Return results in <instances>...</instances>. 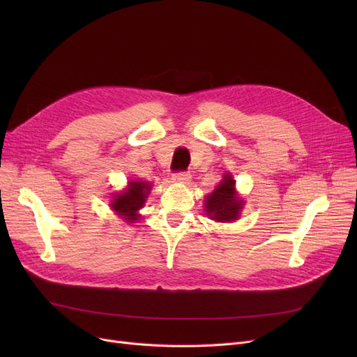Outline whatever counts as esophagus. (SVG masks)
Listing matches in <instances>:
<instances>
[{
    "label": "esophagus",
    "instance_id": "obj_1",
    "mask_svg": "<svg viewBox=\"0 0 357 357\" xmlns=\"http://www.w3.org/2000/svg\"><path fill=\"white\" fill-rule=\"evenodd\" d=\"M172 180L177 183H188L190 180V174L188 171H177L174 172V176H172Z\"/></svg>",
    "mask_w": 357,
    "mask_h": 357
}]
</instances>
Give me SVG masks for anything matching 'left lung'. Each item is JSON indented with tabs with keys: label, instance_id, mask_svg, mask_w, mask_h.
I'll list each match as a JSON object with an SVG mask.
<instances>
[{
	"label": "left lung",
	"instance_id": "left-lung-1",
	"mask_svg": "<svg viewBox=\"0 0 357 357\" xmlns=\"http://www.w3.org/2000/svg\"><path fill=\"white\" fill-rule=\"evenodd\" d=\"M241 210V199L235 197V181L226 174L225 180L213 190L207 198L205 211L211 219L219 222H231L238 219Z\"/></svg>",
	"mask_w": 357,
	"mask_h": 357
}]
</instances>
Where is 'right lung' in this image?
<instances>
[{
  "mask_svg": "<svg viewBox=\"0 0 357 357\" xmlns=\"http://www.w3.org/2000/svg\"><path fill=\"white\" fill-rule=\"evenodd\" d=\"M150 186L149 183L144 181H131L126 192L116 195V198L112 201L113 210L123 215V219L128 222L138 220L137 210H139L144 205V201L149 195Z\"/></svg>",
  "mask_w": 357,
  "mask_h": 357,
  "instance_id": "add662e5",
  "label": "right lung"
}]
</instances>
